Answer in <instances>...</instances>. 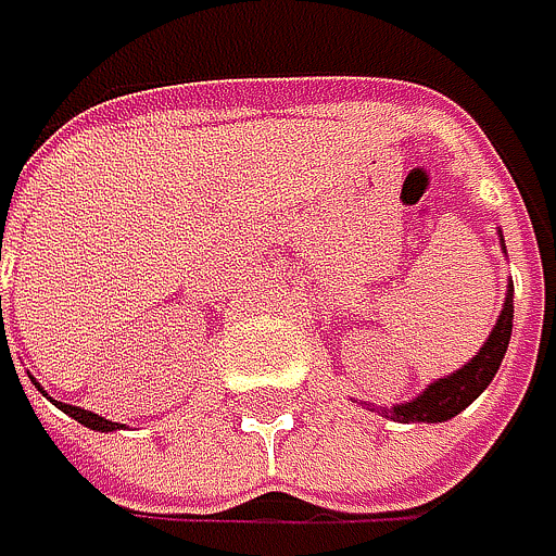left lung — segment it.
<instances>
[{
	"label": "left lung",
	"instance_id": "1",
	"mask_svg": "<svg viewBox=\"0 0 556 556\" xmlns=\"http://www.w3.org/2000/svg\"><path fill=\"white\" fill-rule=\"evenodd\" d=\"M510 323H514V290H507L504 309H501L488 342L481 345V352L468 366H462L448 379L431 382L418 399H412L405 405L382 408V415L395 418V421H448V418H455L462 408H468L491 386V379L504 359V352H507V342H510Z\"/></svg>",
	"mask_w": 556,
	"mask_h": 556
}]
</instances>
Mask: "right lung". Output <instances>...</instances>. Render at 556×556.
Instances as JSON below:
<instances>
[{
	"mask_svg": "<svg viewBox=\"0 0 556 556\" xmlns=\"http://www.w3.org/2000/svg\"><path fill=\"white\" fill-rule=\"evenodd\" d=\"M55 405H59L65 415H72L75 421H81V425H88V428H94V431H114V428H122V425H114V421H108V418H101V415H94V412H85V408H78V405H65V402H55Z\"/></svg>",
	"mask_w": 556,
	"mask_h": 556,
	"instance_id": "1",
	"label": "right lung"
}]
</instances>
